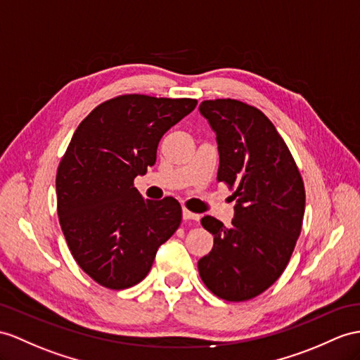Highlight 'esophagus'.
I'll use <instances>...</instances> for the list:
<instances>
[{
    "label": "esophagus",
    "instance_id": "34e87169",
    "mask_svg": "<svg viewBox=\"0 0 360 360\" xmlns=\"http://www.w3.org/2000/svg\"><path fill=\"white\" fill-rule=\"evenodd\" d=\"M183 220H195V221H198L200 215L191 212V210H188L186 207H183Z\"/></svg>",
    "mask_w": 360,
    "mask_h": 360
}]
</instances>
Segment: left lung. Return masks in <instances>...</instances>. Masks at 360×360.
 Wrapping results in <instances>:
<instances>
[{
  "mask_svg": "<svg viewBox=\"0 0 360 360\" xmlns=\"http://www.w3.org/2000/svg\"><path fill=\"white\" fill-rule=\"evenodd\" d=\"M200 112L215 131L217 180L233 189L232 226L206 215L214 248L198 261L205 285L224 301L266 292L283 275L301 233L305 189L284 139L267 116L235 99L203 101Z\"/></svg>",
  "mask_w": 360,
  "mask_h": 360,
  "instance_id": "obj_1",
  "label": "left lung"
}]
</instances>
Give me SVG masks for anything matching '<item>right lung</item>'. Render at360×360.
Segmentation results:
<instances>
[{
  "label": "right lung",
  "mask_w": 360,
  "mask_h": 360,
  "mask_svg": "<svg viewBox=\"0 0 360 360\" xmlns=\"http://www.w3.org/2000/svg\"><path fill=\"white\" fill-rule=\"evenodd\" d=\"M195 107L188 98L122 94L76 128L58 166V215L75 261L98 284L111 290L139 284L179 229V201L143 200L134 179L155 163L166 131Z\"/></svg>",
  "instance_id": "add662e5"
}]
</instances>
